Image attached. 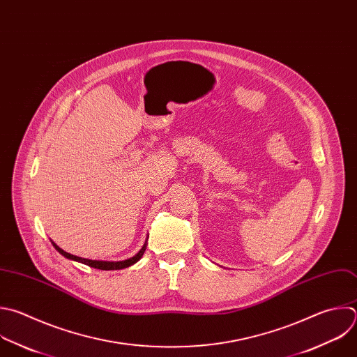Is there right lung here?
<instances>
[{
    "instance_id": "1",
    "label": "right lung",
    "mask_w": 357,
    "mask_h": 357,
    "mask_svg": "<svg viewBox=\"0 0 357 357\" xmlns=\"http://www.w3.org/2000/svg\"><path fill=\"white\" fill-rule=\"evenodd\" d=\"M52 241V240H50ZM53 247L67 259H71V261H75V262H79V264H84V265H88L91 268H95V269H100V271H119V269H125V268H129L132 265H135L136 262H139L142 259V257L144 255L146 252V248H147V240L144 243V245L142 247V250L132 258L129 259H125V261H92V259H86V258H81V257H75L73 254H68L66 251H63L60 247H57L53 241H52Z\"/></svg>"
}]
</instances>
